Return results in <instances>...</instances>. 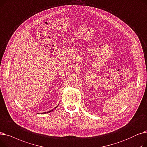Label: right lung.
Returning <instances> with one entry per match:
<instances>
[{"mask_svg": "<svg viewBox=\"0 0 147 147\" xmlns=\"http://www.w3.org/2000/svg\"><path fill=\"white\" fill-rule=\"evenodd\" d=\"M57 107H57H55V108H54V109H52V110H50V111H48V112H45V113H42L41 114H47V113H50V112H51V111H53L54 109H55V108H56Z\"/></svg>", "mask_w": 147, "mask_h": 147, "instance_id": "obj_1", "label": "right lung"}]
</instances>
